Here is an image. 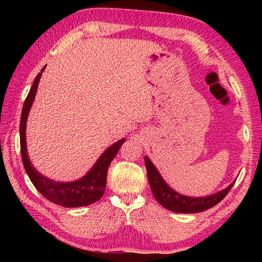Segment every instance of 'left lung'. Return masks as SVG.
I'll use <instances>...</instances> for the list:
<instances>
[{
    "instance_id": "obj_1",
    "label": "left lung",
    "mask_w": 262,
    "mask_h": 262,
    "mask_svg": "<svg viewBox=\"0 0 262 262\" xmlns=\"http://www.w3.org/2000/svg\"><path fill=\"white\" fill-rule=\"evenodd\" d=\"M145 167H147L148 180L150 184V188L152 190L155 199L158 201L161 206L173 212H181V214H193V212H200L203 210L209 209V208L216 206L225 198V195L229 193V190L234 184H230L227 188L221 190L219 193H215L209 196L203 198H190L185 196L177 193L172 189L164 179L159 174L157 168L155 167L152 162L145 156L144 157Z\"/></svg>"
}]
</instances>
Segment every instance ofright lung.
Returning a JSON list of instances; mask_svg holds the SVG:
<instances>
[{
    "mask_svg": "<svg viewBox=\"0 0 262 262\" xmlns=\"http://www.w3.org/2000/svg\"><path fill=\"white\" fill-rule=\"evenodd\" d=\"M46 67L41 69V72L37 75L32 86L30 89V92L24 101L23 110H21L20 117V126H19V137H20V152L21 159H23L24 168L28 173L30 180L32 181L34 187L41 193L47 200L59 206H63L67 208L75 207H84L89 206L91 203L98 201L103 196L104 190L106 187V177H107V170L111 162L117 156L119 149L121 148L123 142L126 139H121L120 141L115 142L104 151V154L98 158L94 167L91 168L88 173L82 177L81 179L72 183H56L54 180H51L43 177L41 173L35 170L31 165L28 149H26V120L30 112L31 106L34 100L35 94L39 81H40L41 74Z\"/></svg>",
    "mask_w": 262,
    "mask_h": 262,
    "instance_id": "1",
    "label": "right lung"
}]
</instances>
